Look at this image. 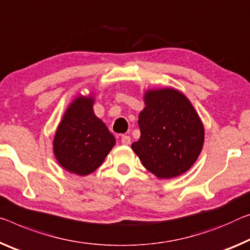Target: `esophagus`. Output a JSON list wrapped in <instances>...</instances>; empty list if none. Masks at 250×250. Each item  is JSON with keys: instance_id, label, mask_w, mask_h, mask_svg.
Segmentation results:
<instances>
[{"instance_id": "34e87169", "label": "esophagus", "mask_w": 250, "mask_h": 250, "mask_svg": "<svg viewBox=\"0 0 250 250\" xmlns=\"http://www.w3.org/2000/svg\"><path fill=\"white\" fill-rule=\"evenodd\" d=\"M130 142H131V138L129 136H122L121 137V144L125 145V146H128L130 145Z\"/></svg>"}]
</instances>
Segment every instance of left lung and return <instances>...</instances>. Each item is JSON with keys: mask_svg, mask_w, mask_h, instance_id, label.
Returning a JSON list of instances; mask_svg holds the SVG:
<instances>
[{"mask_svg": "<svg viewBox=\"0 0 250 250\" xmlns=\"http://www.w3.org/2000/svg\"><path fill=\"white\" fill-rule=\"evenodd\" d=\"M139 113L140 139L131 148L159 179L182 175L203 150L205 129L189 99L176 89L146 90Z\"/></svg>", "mask_w": 250, "mask_h": 250, "instance_id": "obj_1", "label": "left lung"}]
</instances>
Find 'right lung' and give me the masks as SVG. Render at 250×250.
Returning a JSON list of instances; mask_svg holds the SVG:
<instances>
[{"label":"right lung","instance_id":"add662e5","mask_svg":"<svg viewBox=\"0 0 250 250\" xmlns=\"http://www.w3.org/2000/svg\"><path fill=\"white\" fill-rule=\"evenodd\" d=\"M93 94L71 102L59 124L53 152L66 171L86 176L97 170L116 145V138L93 111Z\"/></svg>","mask_w":250,"mask_h":250}]
</instances>
